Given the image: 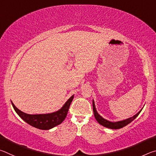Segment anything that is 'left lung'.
Here are the masks:
<instances>
[{
	"mask_svg": "<svg viewBox=\"0 0 156 156\" xmlns=\"http://www.w3.org/2000/svg\"><path fill=\"white\" fill-rule=\"evenodd\" d=\"M93 111H94V117L96 118V120L98 121V122L100 125L105 126V127L109 128V129H120L122 128L124 126H125L126 125H127L128 124L131 122L135 118L139 115V113H140L142 109L140 111V112L136 114L135 115H133V117H131L128 118V119H126L125 120L122 121H119V122H109L107 120L104 119L103 118H102L98 113H97L96 107H95V105H94V102L93 100Z\"/></svg>",
	"mask_w": 156,
	"mask_h": 156,
	"instance_id": "1",
	"label": "left lung"
}]
</instances>
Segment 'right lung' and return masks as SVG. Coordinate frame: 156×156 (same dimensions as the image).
Here are the masks:
<instances>
[{
	"mask_svg": "<svg viewBox=\"0 0 156 156\" xmlns=\"http://www.w3.org/2000/svg\"><path fill=\"white\" fill-rule=\"evenodd\" d=\"M73 98V96L69 99L63 107L59 111L56 112L48 113V114H38V115H30L27 114L24 112H21L16 108V107L12 103V106L14 107L16 112L22 119L34 127L38 128L43 130H48L54 126L60 125L62 122V121L65 119L67 115L69 108Z\"/></svg>",
	"mask_w": 156,
	"mask_h": 156,
	"instance_id": "right-lung-1",
	"label": "right lung"
}]
</instances>
